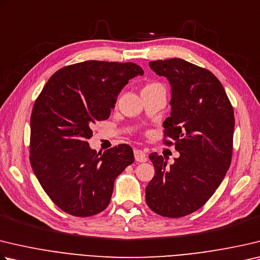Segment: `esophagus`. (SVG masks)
<instances>
[{"instance_id":"1","label":"esophagus","mask_w":260,"mask_h":260,"mask_svg":"<svg viewBox=\"0 0 260 260\" xmlns=\"http://www.w3.org/2000/svg\"><path fill=\"white\" fill-rule=\"evenodd\" d=\"M134 157L138 162H143L146 160V154L144 153V151L139 150V149L134 150Z\"/></svg>"}]
</instances>
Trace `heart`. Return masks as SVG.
<instances>
[{
    "instance_id": "1",
    "label": "heart",
    "mask_w": 260,
    "mask_h": 260,
    "mask_svg": "<svg viewBox=\"0 0 260 260\" xmlns=\"http://www.w3.org/2000/svg\"><path fill=\"white\" fill-rule=\"evenodd\" d=\"M155 85H161V84H159V83H151V84H148L146 85L145 87H150V86H155Z\"/></svg>"
}]
</instances>
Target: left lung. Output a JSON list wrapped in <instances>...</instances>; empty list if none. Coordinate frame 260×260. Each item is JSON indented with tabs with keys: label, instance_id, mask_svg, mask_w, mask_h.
I'll list each match as a JSON object with an SVG mask.
<instances>
[{
	"label": "left lung",
	"instance_id": "8db88e82",
	"mask_svg": "<svg viewBox=\"0 0 260 260\" xmlns=\"http://www.w3.org/2000/svg\"><path fill=\"white\" fill-rule=\"evenodd\" d=\"M149 66L172 85V114L164 121L162 142L175 146L179 157L167 167L162 155H149L155 172L145 188V200L155 214L178 218L200 209L229 171L233 107L208 69L177 58L151 61Z\"/></svg>",
	"mask_w": 260,
	"mask_h": 260
}]
</instances>
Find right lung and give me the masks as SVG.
I'll use <instances>...</instances> for the list:
<instances>
[{"instance_id":"right-lung-1","label":"right lung","mask_w":260,"mask_h":260,"mask_svg":"<svg viewBox=\"0 0 260 260\" xmlns=\"http://www.w3.org/2000/svg\"><path fill=\"white\" fill-rule=\"evenodd\" d=\"M143 69L88 60L54 73L32 107L29 160L46 194L69 215L88 217L109 205L114 183L134 162L129 145L89 148L92 126L109 118L121 88Z\"/></svg>"}]
</instances>
